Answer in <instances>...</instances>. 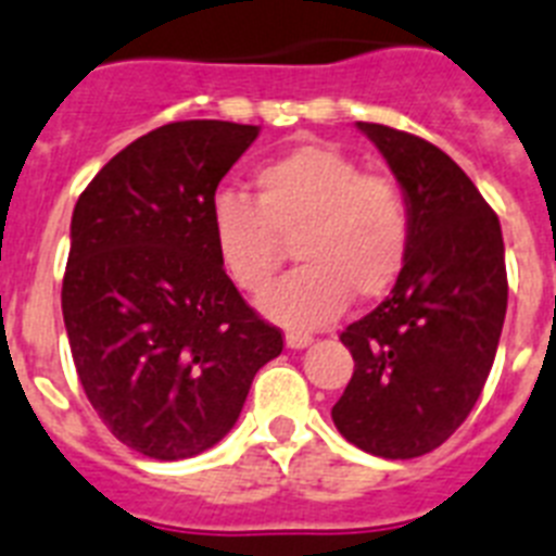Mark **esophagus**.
Returning <instances> with one entry per match:
<instances>
[{
	"mask_svg": "<svg viewBox=\"0 0 556 556\" xmlns=\"http://www.w3.org/2000/svg\"><path fill=\"white\" fill-rule=\"evenodd\" d=\"M286 345H288V349H308V345H311V333L291 331L286 337Z\"/></svg>",
	"mask_w": 556,
	"mask_h": 556,
	"instance_id": "34e87169",
	"label": "esophagus"
}]
</instances>
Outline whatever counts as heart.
Masks as SVG:
<instances>
[{
    "label": "heart",
    "instance_id": "obj_1",
    "mask_svg": "<svg viewBox=\"0 0 556 556\" xmlns=\"http://www.w3.org/2000/svg\"><path fill=\"white\" fill-rule=\"evenodd\" d=\"M256 202L216 191L211 239L233 286L263 293L286 260L302 268L263 296L274 323L311 331L345 311L351 296L380 300L405 268L410 207L400 182L368 174L331 146H300L256 170Z\"/></svg>",
    "mask_w": 556,
    "mask_h": 556
}]
</instances>
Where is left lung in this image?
<instances>
[{
  "mask_svg": "<svg viewBox=\"0 0 556 556\" xmlns=\"http://www.w3.org/2000/svg\"><path fill=\"white\" fill-rule=\"evenodd\" d=\"M356 128L405 191L410 248L391 293L340 333L354 374L331 417L368 454L422 457L466 422L494 365L508 305L503 231L448 153L377 122Z\"/></svg>",
  "mask_w": 556,
  "mask_h": 556,
  "instance_id": "obj_1",
  "label": "left lung"
}]
</instances>
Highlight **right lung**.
Here are the masks:
<instances>
[{"label": "right lung", "mask_w": 556, "mask_h": 556, "mask_svg": "<svg viewBox=\"0 0 556 556\" xmlns=\"http://www.w3.org/2000/svg\"><path fill=\"white\" fill-rule=\"evenodd\" d=\"M260 128L170 122L119 151L71 219L62 317L76 374L111 434L151 459L197 457L237 422L282 354L216 260L211 200Z\"/></svg>", "instance_id": "1"}]
</instances>
